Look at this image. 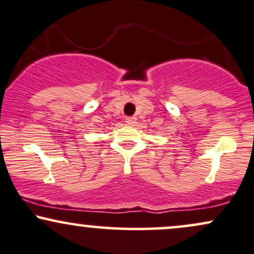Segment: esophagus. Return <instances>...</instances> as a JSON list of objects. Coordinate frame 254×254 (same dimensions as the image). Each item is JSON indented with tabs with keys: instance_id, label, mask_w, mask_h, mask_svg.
<instances>
[{
	"instance_id": "obj_1",
	"label": "esophagus",
	"mask_w": 254,
	"mask_h": 254,
	"mask_svg": "<svg viewBox=\"0 0 254 254\" xmlns=\"http://www.w3.org/2000/svg\"><path fill=\"white\" fill-rule=\"evenodd\" d=\"M136 121H137V118H136V117H127V118H125V123L129 124V125L135 124V123H136Z\"/></svg>"
}]
</instances>
